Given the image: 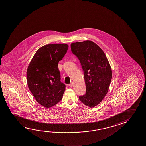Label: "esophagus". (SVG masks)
Instances as JSON below:
<instances>
[{
    "mask_svg": "<svg viewBox=\"0 0 146 146\" xmlns=\"http://www.w3.org/2000/svg\"><path fill=\"white\" fill-rule=\"evenodd\" d=\"M73 86V82H72V81H71V83L69 84V86H70V87H71V86Z\"/></svg>",
    "mask_w": 146,
    "mask_h": 146,
    "instance_id": "esophagus-1",
    "label": "esophagus"
}]
</instances>
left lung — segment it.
Here are the masks:
<instances>
[{
    "mask_svg": "<svg viewBox=\"0 0 146 146\" xmlns=\"http://www.w3.org/2000/svg\"><path fill=\"white\" fill-rule=\"evenodd\" d=\"M71 51L79 60L84 72L86 94L79 99L93 108L100 103L108 91L112 71L102 50L90 41L72 43Z\"/></svg>",
    "mask_w": 146,
    "mask_h": 146,
    "instance_id": "1",
    "label": "left lung"
}]
</instances>
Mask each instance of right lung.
Listing matches in <instances>:
<instances>
[{
	"instance_id": "1",
	"label": "right lung",
	"mask_w": 146,
	"mask_h": 146,
	"mask_svg": "<svg viewBox=\"0 0 146 146\" xmlns=\"http://www.w3.org/2000/svg\"><path fill=\"white\" fill-rule=\"evenodd\" d=\"M66 44H51L40 48L34 55L27 72L29 90L36 100L46 108L62 100L66 86L60 81L58 63L67 52Z\"/></svg>"
}]
</instances>
